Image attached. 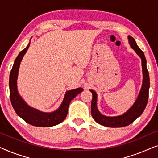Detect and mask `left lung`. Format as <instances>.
I'll list each match as a JSON object with an SVG mask.
<instances>
[{
	"mask_svg": "<svg viewBox=\"0 0 158 158\" xmlns=\"http://www.w3.org/2000/svg\"><path fill=\"white\" fill-rule=\"evenodd\" d=\"M128 40L131 48L135 51V52L139 56L142 60V73H143L142 85L139 96L132 106L122 115L113 116V117L103 116L98 111V108H97V94L94 90H90L93 95L91 101V114L93 118L97 123L105 127H122L130 124L141 115L148 103L149 88H150V77H149V73L147 68L145 56L143 52L137 46L135 39L129 36Z\"/></svg>",
	"mask_w": 158,
	"mask_h": 158,
	"instance_id": "obj_1",
	"label": "left lung"
}]
</instances>
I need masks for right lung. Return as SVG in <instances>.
<instances>
[{
	"instance_id": "add662e5",
	"label": "right lung",
	"mask_w": 158,
	"mask_h": 158,
	"mask_svg": "<svg viewBox=\"0 0 158 158\" xmlns=\"http://www.w3.org/2000/svg\"><path fill=\"white\" fill-rule=\"evenodd\" d=\"M29 45L30 43L24 49H23L19 54L10 70L9 77L10 102L17 115L23 118L28 124L35 127H48L55 126L64 120L68 114V106L70 101L77 94L83 91V89L82 88H78L67 91L59 109L51 113L42 112L28 106L19 94L18 89H17V78H18L19 69L21 60L28 50Z\"/></svg>"
}]
</instances>
